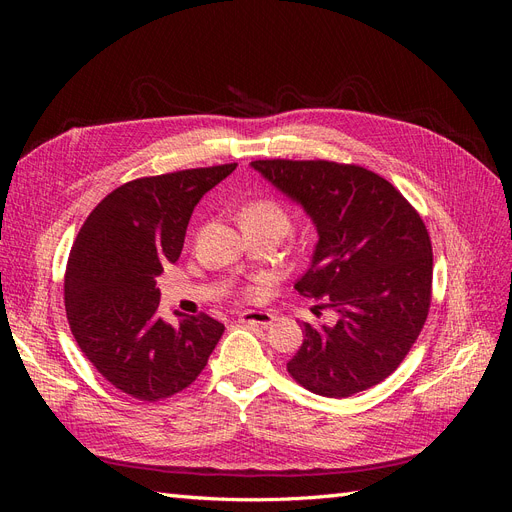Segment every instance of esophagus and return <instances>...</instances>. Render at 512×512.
<instances>
[{
  "instance_id": "obj_1",
  "label": "esophagus",
  "mask_w": 512,
  "mask_h": 512,
  "mask_svg": "<svg viewBox=\"0 0 512 512\" xmlns=\"http://www.w3.org/2000/svg\"><path fill=\"white\" fill-rule=\"evenodd\" d=\"M273 320H275L273 314H269V312H258V309H247V312H241V314H239V322L256 324V327H262V329H267Z\"/></svg>"
}]
</instances>
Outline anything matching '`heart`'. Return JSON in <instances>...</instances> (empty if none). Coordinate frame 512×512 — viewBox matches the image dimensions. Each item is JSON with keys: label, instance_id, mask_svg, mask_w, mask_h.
Listing matches in <instances>:
<instances>
[{"label": "heart", "instance_id": "obj_1", "mask_svg": "<svg viewBox=\"0 0 512 512\" xmlns=\"http://www.w3.org/2000/svg\"><path fill=\"white\" fill-rule=\"evenodd\" d=\"M239 220L243 226H262L273 230L277 237H282L284 232L290 228V213L288 209L275 198H256L252 203H247L241 209ZM258 292V286H250L245 290V294H254Z\"/></svg>", "mask_w": 512, "mask_h": 512}]
</instances>
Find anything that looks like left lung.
<instances>
[{
    "instance_id": "1",
    "label": "left lung",
    "mask_w": 512,
    "mask_h": 512,
    "mask_svg": "<svg viewBox=\"0 0 512 512\" xmlns=\"http://www.w3.org/2000/svg\"><path fill=\"white\" fill-rule=\"evenodd\" d=\"M252 166L314 220L316 252L294 288L339 314L335 327L303 322L288 374L322 397L371 389L425 327L433 277L425 222L393 183L359 164L277 158Z\"/></svg>"
}]
</instances>
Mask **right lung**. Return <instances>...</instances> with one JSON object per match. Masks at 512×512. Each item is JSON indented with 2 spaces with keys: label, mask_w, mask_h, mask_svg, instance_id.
I'll list each match as a JSON object with an SVG mask.
<instances>
[{
  "label": "right lung",
  "mask_w": 512,
  "mask_h": 512,
  "mask_svg": "<svg viewBox=\"0 0 512 512\" xmlns=\"http://www.w3.org/2000/svg\"><path fill=\"white\" fill-rule=\"evenodd\" d=\"M237 164L188 168L119 185L89 213L68 256L70 331L104 380L141 401L198 378L224 324L207 314L166 324L156 277L177 262L196 203Z\"/></svg>",
  "instance_id": "right-lung-1"
}]
</instances>
